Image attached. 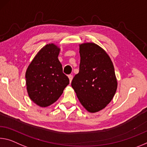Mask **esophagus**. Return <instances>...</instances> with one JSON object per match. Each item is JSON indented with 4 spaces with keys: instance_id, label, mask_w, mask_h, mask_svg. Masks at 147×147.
<instances>
[{
    "instance_id": "esophagus-1",
    "label": "esophagus",
    "mask_w": 147,
    "mask_h": 147,
    "mask_svg": "<svg viewBox=\"0 0 147 147\" xmlns=\"http://www.w3.org/2000/svg\"><path fill=\"white\" fill-rule=\"evenodd\" d=\"M69 81H70V83L71 82L72 80H73V75H69Z\"/></svg>"
}]
</instances>
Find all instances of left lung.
Returning a JSON list of instances; mask_svg holds the SVG:
<instances>
[{
	"mask_svg": "<svg viewBox=\"0 0 147 147\" xmlns=\"http://www.w3.org/2000/svg\"><path fill=\"white\" fill-rule=\"evenodd\" d=\"M79 47L80 69L71 86L86 110L97 113L105 108L116 92L115 68L107 53L97 44L86 42Z\"/></svg>",
	"mask_w": 147,
	"mask_h": 147,
	"instance_id": "1",
	"label": "left lung"
}]
</instances>
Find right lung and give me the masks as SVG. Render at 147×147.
I'll return each mask as SVG.
<instances>
[{
    "mask_svg": "<svg viewBox=\"0 0 147 147\" xmlns=\"http://www.w3.org/2000/svg\"><path fill=\"white\" fill-rule=\"evenodd\" d=\"M59 52L60 48L53 43L46 44L34 56L25 73L29 97L40 107L55 103L69 84L58 59Z\"/></svg>",
    "mask_w": 147,
    "mask_h": 147,
    "instance_id": "obj_1",
    "label": "right lung"
}]
</instances>
